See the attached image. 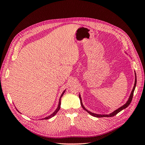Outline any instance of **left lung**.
Instances as JSON below:
<instances>
[{
	"label": "left lung",
	"instance_id": "left-lung-1",
	"mask_svg": "<svg viewBox=\"0 0 145 145\" xmlns=\"http://www.w3.org/2000/svg\"><path fill=\"white\" fill-rule=\"evenodd\" d=\"M135 83H134V86L133 87V89L132 90V91H131V93L130 94V96L129 97L128 99V100L127 101V102L124 105H123L122 106L120 107L119 108H118L117 109H116V111H114V112H112V113L109 114H95V113H93V112H91L90 111H89L88 110H87V109L85 108V106H83V103H82V99H81V97H80V95H79V99H80V104H81V106L83 108V109H85V110L86 111H87L88 112L89 114H91V116H93L94 117H113L116 116V114H117L118 112H120L121 111H122L123 109H124L125 108H126L127 107H128L129 104L131 103V101H132L133 100V94H134V90H135V86H136V84H137V77H136V74L135 72Z\"/></svg>",
	"mask_w": 145,
	"mask_h": 145
}]
</instances>
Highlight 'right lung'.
<instances>
[{"instance_id": "add662e5", "label": "right lung", "mask_w": 145, "mask_h": 145, "mask_svg": "<svg viewBox=\"0 0 145 145\" xmlns=\"http://www.w3.org/2000/svg\"><path fill=\"white\" fill-rule=\"evenodd\" d=\"M65 91L66 90H65L63 93H62V95H61V96H60V99H59V105H58V107H57V108L56 109V111L52 114L51 115H50V116H48V117H45V118H42V119H45V120H47V119H49V118H51V117H52L53 116H54L56 114V113L58 111H59V110L60 109V105H61V98H62V97L63 96V94L65 93Z\"/></svg>"}]
</instances>
